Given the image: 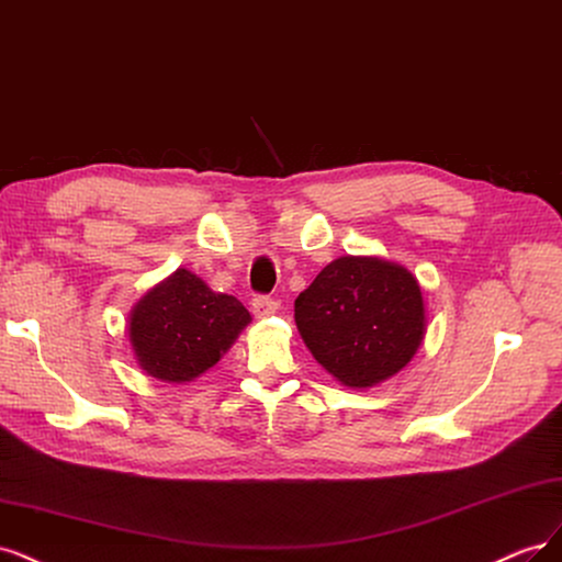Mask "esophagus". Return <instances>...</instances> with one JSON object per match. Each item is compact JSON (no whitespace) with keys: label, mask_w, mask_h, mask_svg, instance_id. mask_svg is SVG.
I'll list each match as a JSON object with an SVG mask.
<instances>
[{"label":"esophagus","mask_w":562,"mask_h":562,"mask_svg":"<svg viewBox=\"0 0 562 562\" xmlns=\"http://www.w3.org/2000/svg\"><path fill=\"white\" fill-rule=\"evenodd\" d=\"M276 307H278V303H276L273 299H270V296L259 294V296L251 299V313H255V317H268V315H273Z\"/></svg>","instance_id":"esophagus-1"}]
</instances>
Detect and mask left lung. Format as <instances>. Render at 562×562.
<instances>
[{"mask_svg": "<svg viewBox=\"0 0 562 562\" xmlns=\"http://www.w3.org/2000/svg\"><path fill=\"white\" fill-rule=\"evenodd\" d=\"M307 350L348 387H371L402 371L425 334L420 284L375 257L331 261L294 303Z\"/></svg>", "mask_w": 562, "mask_h": 562, "instance_id": "8db88e82", "label": "left lung"}]
</instances>
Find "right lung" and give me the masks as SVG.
I'll list each match as a JSON object with an SVG mask.
<instances>
[{"mask_svg": "<svg viewBox=\"0 0 562 562\" xmlns=\"http://www.w3.org/2000/svg\"><path fill=\"white\" fill-rule=\"evenodd\" d=\"M249 322L247 307L179 268L144 296L131 317V342L139 367L168 383L205 373Z\"/></svg>", "mask_w": 562, "mask_h": 562, "instance_id": "right-lung-1", "label": "right lung"}]
</instances>
